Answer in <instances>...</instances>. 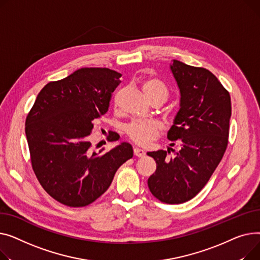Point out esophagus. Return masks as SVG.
Returning <instances> with one entry per match:
<instances>
[{
  "label": "esophagus",
  "mask_w": 260,
  "mask_h": 260,
  "mask_svg": "<svg viewBox=\"0 0 260 260\" xmlns=\"http://www.w3.org/2000/svg\"><path fill=\"white\" fill-rule=\"evenodd\" d=\"M133 153L135 156H139V157H143L145 155V151L143 149H140V148H134L133 149Z\"/></svg>",
  "instance_id": "obj_1"
}]
</instances>
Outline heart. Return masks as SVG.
I'll list each match as a JSON object with an SVG mask.
<instances>
[{
    "mask_svg": "<svg viewBox=\"0 0 260 260\" xmlns=\"http://www.w3.org/2000/svg\"><path fill=\"white\" fill-rule=\"evenodd\" d=\"M143 90L148 99L156 95H162L165 100L168 96L167 87L157 79L150 78L143 84ZM160 125L155 120H134L126 127V132L130 140L134 143L146 146L158 135Z\"/></svg>",
    "mask_w": 260,
    "mask_h": 260,
    "instance_id": "heart-1",
    "label": "heart"
}]
</instances>
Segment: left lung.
Here are the masks:
<instances>
[{
	"label": "left lung",
	"mask_w": 260,
	"mask_h": 260,
	"mask_svg": "<svg viewBox=\"0 0 260 260\" xmlns=\"http://www.w3.org/2000/svg\"><path fill=\"white\" fill-rule=\"evenodd\" d=\"M170 69L180 92V108L167 136L172 142L179 139L180 150L148 152L156 162L148 187L160 202L175 205L200 193L220 162L228 146L231 98L205 68L173 59ZM170 148L176 155L169 159Z\"/></svg>",
	"instance_id": "8db88e82"
}]
</instances>
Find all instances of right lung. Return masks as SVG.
Here are the masks:
<instances>
[{
	"mask_svg": "<svg viewBox=\"0 0 260 260\" xmlns=\"http://www.w3.org/2000/svg\"><path fill=\"white\" fill-rule=\"evenodd\" d=\"M120 76L108 68L78 69L46 85L27 115L32 169L44 190L60 204L75 208L93 203L133 156L128 143L95 152L88 140L95 119L108 111ZM109 137L119 139L114 132Z\"/></svg>",
	"mask_w": 260,
	"mask_h": 260,
	"instance_id": "obj_1",
	"label": "right lung"
}]
</instances>
